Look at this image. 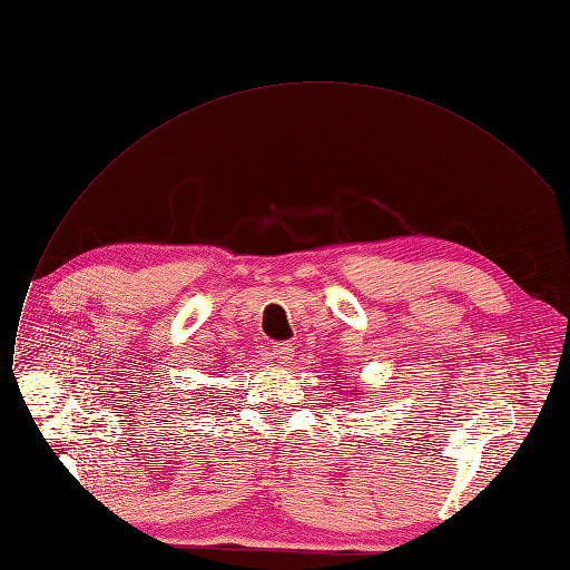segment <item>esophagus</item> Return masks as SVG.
Here are the masks:
<instances>
[{"instance_id":"esophagus-1","label":"esophagus","mask_w":570,"mask_h":570,"mask_svg":"<svg viewBox=\"0 0 570 570\" xmlns=\"http://www.w3.org/2000/svg\"><path fill=\"white\" fill-rule=\"evenodd\" d=\"M272 354H274V358H276L278 363H292V356H294V347H292L289 343H276Z\"/></svg>"}]
</instances>
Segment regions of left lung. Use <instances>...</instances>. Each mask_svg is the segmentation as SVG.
Returning <instances> with one entry per match:
<instances>
[{
    "instance_id": "obj_1",
    "label": "left lung",
    "mask_w": 570,
    "mask_h": 570,
    "mask_svg": "<svg viewBox=\"0 0 570 570\" xmlns=\"http://www.w3.org/2000/svg\"><path fill=\"white\" fill-rule=\"evenodd\" d=\"M331 384H333V386H338V382H331ZM341 389H345V386H341ZM356 395H358V393H356Z\"/></svg>"
}]
</instances>
